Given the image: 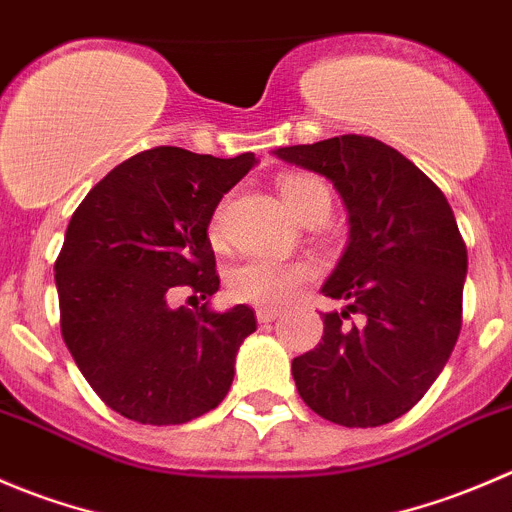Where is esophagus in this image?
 Segmentation results:
<instances>
[{
    "instance_id": "34e87169",
    "label": "esophagus",
    "mask_w": 512,
    "mask_h": 512,
    "mask_svg": "<svg viewBox=\"0 0 512 512\" xmlns=\"http://www.w3.org/2000/svg\"><path fill=\"white\" fill-rule=\"evenodd\" d=\"M256 318H258V323H271L278 318V311H273V308H258Z\"/></svg>"
}]
</instances>
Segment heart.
<instances>
[{
  "label": "heart",
  "instance_id": "1",
  "mask_svg": "<svg viewBox=\"0 0 512 512\" xmlns=\"http://www.w3.org/2000/svg\"><path fill=\"white\" fill-rule=\"evenodd\" d=\"M283 204L288 206L298 221L323 219L331 209V191L313 174H288L281 184ZM224 204L216 206L211 231L219 234ZM313 266L306 261H281L271 256H249L236 263L229 273V293L241 303L254 306H283L291 301L293 293L311 281Z\"/></svg>",
  "mask_w": 512,
  "mask_h": 512
}]
</instances>
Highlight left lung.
Segmentation results:
<instances>
[{
	"mask_svg": "<svg viewBox=\"0 0 512 512\" xmlns=\"http://www.w3.org/2000/svg\"><path fill=\"white\" fill-rule=\"evenodd\" d=\"M273 156L326 176L348 214V244L321 291L346 301L323 313V338L293 358L303 403L346 428L411 411L453 353L468 251L443 191L371 136L283 146ZM362 313L358 327L345 318Z\"/></svg>",
	"mask_w": 512,
	"mask_h": 512,
	"instance_id": "obj_1",
	"label": "left lung"
}]
</instances>
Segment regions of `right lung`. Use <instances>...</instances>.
<instances>
[{"mask_svg":"<svg viewBox=\"0 0 512 512\" xmlns=\"http://www.w3.org/2000/svg\"><path fill=\"white\" fill-rule=\"evenodd\" d=\"M258 164L156 146L111 169L74 211L54 281L62 336L96 396L149 426L194 421L234 381L256 331L249 306L174 309V287L219 291L209 224L226 191Z\"/></svg>","mask_w":512,"mask_h":512,"instance_id":"right-lung-1","label":"right lung"}]
</instances>
